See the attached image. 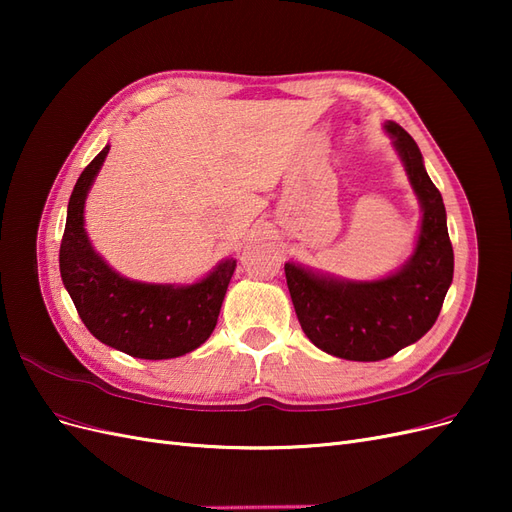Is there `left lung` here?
<instances>
[{
  "label": "left lung",
  "mask_w": 512,
  "mask_h": 512,
  "mask_svg": "<svg viewBox=\"0 0 512 512\" xmlns=\"http://www.w3.org/2000/svg\"><path fill=\"white\" fill-rule=\"evenodd\" d=\"M421 205V226L410 258L378 280L356 282L299 262L284 265L294 312L309 342L346 361H382L418 342L438 320L453 282L442 194L429 179L421 149L393 121L384 123Z\"/></svg>",
  "instance_id": "8db88e82"
}]
</instances>
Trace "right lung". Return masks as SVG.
<instances>
[{
  "instance_id": "add662e5",
  "label": "right lung",
  "mask_w": 512,
  "mask_h": 512,
  "mask_svg": "<svg viewBox=\"0 0 512 512\" xmlns=\"http://www.w3.org/2000/svg\"><path fill=\"white\" fill-rule=\"evenodd\" d=\"M108 149L91 160L72 190L59 247L61 280L85 327L102 344L136 359H177L213 333L237 260H220L194 284L138 282L108 267L85 230V200Z\"/></svg>"
}]
</instances>
